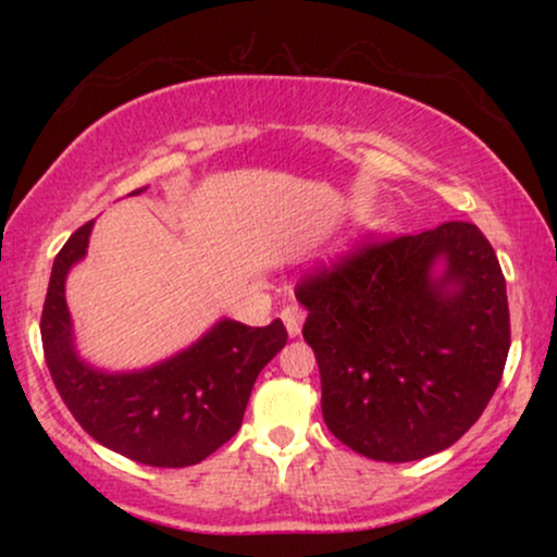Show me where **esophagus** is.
<instances>
[{"mask_svg":"<svg viewBox=\"0 0 557 557\" xmlns=\"http://www.w3.org/2000/svg\"><path fill=\"white\" fill-rule=\"evenodd\" d=\"M283 322H285L287 335L290 337L300 335V327H304V309H300V306H285Z\"/></svg>","mask_w":557,"mask_h":557,"instance_id":"34e87169","label":"esophagus"}]
</instances>
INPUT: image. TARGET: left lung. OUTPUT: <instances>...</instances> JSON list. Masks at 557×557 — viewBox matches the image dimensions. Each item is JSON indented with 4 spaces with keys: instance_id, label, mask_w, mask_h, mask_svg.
Wrapping results in <instances>:
<instances>
[{
    "instance_id": "1",
    "label": "left lung",
    "mask_w": 557,
    "mask_h": 557,
    "mask_svg": "<svg viewBox=\"0 0 557 557\" xmlns=\"http://www.w3.org/2000/svg\"><path fill=\"white\" fill-rule=\"evenodd\" d=\"M322 413L372 461L445 450L482 417L510 348L505 277L482 230L445 222L374 243L298 285Z\"/></svg>"
}]
</instances>
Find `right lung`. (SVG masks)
Segmentation results:
<instances>
[{"label": "right lung", "mask_w": 557, "mask_h": 557, "mask_svg": "<svg viewBox=\"0 0 557 557\" xmlns=\"http://www.w3.org/2000/svg\"><path fill=\"white\" fill-rule=\"evenodd\" d=\"M91 230L94 220L57 253L44 300L41 343L57 393L96 443L131 461L159 469L203 461L240 430L253 382L287 343L283 322L246 327L220 319L188 348L151 367L131 372L94 367L75 348L65 300L67 274L86 257Z\"/></svg>", "instance_id": "1"}]
</instances>
